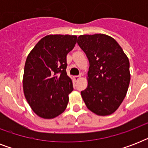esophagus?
<instances>
[{
    "instance_id": "34e87169",
    "label": "esophagus",
    "mask_w": 148,
    "mask_h": 148,
    "mask_svg": "<svg viewBox=\"0 0 148 148\" xmlns=\"http://www.w3.org/2000/svg\"><path fill=\"white\" fill-rule=\"evenodd\" d=\"M81 75H76V76L74 77V80H75V81L80 80V79H81Z\"/></svg>"
}]
</instances>
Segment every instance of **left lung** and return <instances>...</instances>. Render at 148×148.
I'll return each instance as SVG.
<instances>
[{
    "mask_svg": "<svg viewBox=\"0 0 148 148\" xmlns=\"http://www.w3.org/2000/svg\"><path fill=\"white\" fill-rule=\"evenodd\" d=\"M77 44L90 64L88 84L81 92L82 98L96 114H111L119 108L128 89V58L117 41L106 34L81 35Z\"/></svg>",
    "mask_w": 148,
    "mask_h": 148,
    "instance_id": "obj_1",
    "label": "left lung"
}]
</instances>
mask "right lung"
I'll return each mask as SVG.
<instances>
[{"mask_svg":"<svg viewBox=\"0 0 148 148\" xmlns=\"http://www.w3.org/2000/svg\"><path fill=\"white\" fill-rule=\"evenodd\" d=\"M75 35H47L43 38L27 58L23 88L34 112L51 119L62 114L74 90L67 76V54L77 43Z\"/></svg>","mask_w":148,"mask_h":148,"instance_id":"obj_1","label":"right lung"}]
</instances>
